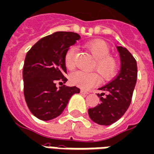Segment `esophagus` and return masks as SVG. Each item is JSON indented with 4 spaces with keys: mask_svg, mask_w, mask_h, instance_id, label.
<instances>
[{
    "mask_svg": "<svg viewBox=\"0 0 154 154\" xmlns=\"http://www.w3.org/2000/svg\"><path fill=\"white\" fill-rule=\"evenodd\" d=\"M80 92H81V94H84V95H88V94H89V92H86V91H84V90H81V91H80Z\"/></svg>",
    "mask_w": 154,
    "mask_h": 154,
    "instance_id": "esophagus-1",
    "label": "esophagus"
}]
</instances>
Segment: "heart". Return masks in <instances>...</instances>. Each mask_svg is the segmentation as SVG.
I'll use <instances>...</instances> for the list:
<instances>
[{"instance_id": "heart-1", "label": "heart", "mask_w": 154, "mask_h": 154, "mask_svg": "<svg viewBox=\"0 0 154 154\" xmlns=\"http://www.w3.org/2000/svg\"><path fill=\"white\" fill-rule=\"evenodd\" d=\"M84 48L95 59L93 67L97 70L103 79L113 78L119 70V62L113 56H110L109 46L102 40H92L86 43ZM75 48H68L65 54L64 62L66 67L71 70L74 66ZM98 81V75L95 72H84L77 70L70 75V84L84 89L94 86Z\"/></svg>"}]
</instances>
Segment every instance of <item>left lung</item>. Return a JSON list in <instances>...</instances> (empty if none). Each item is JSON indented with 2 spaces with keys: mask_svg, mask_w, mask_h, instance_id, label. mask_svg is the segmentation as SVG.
Returning <instances> with one entry per match:
<instances>
[{
  "mask_svg": "<svg viewBox=\"0 0 154 154\" xmlns=\"http://www.w3.org/2000/svg\"><path fill=\"white\" fill-rule=\"evenodd\" d=\"M119 53L121 69L115 78L98 88L100 103L88 109L90 119L99 125H111L125 114L130 106L137 79L136 61L126 48L116 46Z\"/></svg>",
  "mask_w": 154,
  "mask_h": 154,
  "instance_id": "obj_1",
  "label": "left lung"
}]
</instances>
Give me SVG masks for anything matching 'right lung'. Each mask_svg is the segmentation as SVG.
Returning <instances> with one entry per match:
<instances>
[{"label":"right lung","mask_w":154,"mask_h":154,"mask_svg":"<svg viewBox=\"0 0 154 154\" xmlns=\"http://www.w3.org/2000/svg\"><path fill=\"white\" fill-rule=\"evenodd\" d=\"M79 38L75 32H54L40 39L26 54L23 70L24 97L29 110L39 119H56L73 95L80 92L75 86H56L57 82L67 81L65 54Z\"/></svg>","instance_id":"obj_1"}]
</instances>
